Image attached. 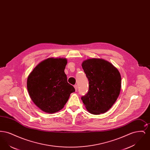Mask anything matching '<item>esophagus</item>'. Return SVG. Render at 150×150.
Instances as JSON below:
<instances>
[{"label":"esophagus","instance_id":"esophagus-1","mask_svg":"<svg viewBox=\"0 0 150 150\" xmlns=\"http://www.w3.org/2000/svg\"><path fill=\"white\" fill-rule=\"evenodd\" d=\"M74 88H75V91H76L78 90V86H77V85H75V86H74Z\"/></svg>","mask_w":150,"mask_h":150}]
</instances>
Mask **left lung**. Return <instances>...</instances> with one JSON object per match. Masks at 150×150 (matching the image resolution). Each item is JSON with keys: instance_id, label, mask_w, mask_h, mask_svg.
Segmentation results:
<instances>
[{"instance_id": "8db88e82", "label": "left lung", "mask_w": 150, "mask_h": 150, "mask_svg": "<svg viewBox=\"0 0 150 150\" xmlns=\"http://www.w3.org/2000/svg\"><path fill=\"white\" fill-rule=\"evenodd\" d=\"M82 67L89 81V90L81 100L94 115L103 114L112 106L121 89V75L111 63L100 58L83 61Z\"/></svg>"}]
</instances>
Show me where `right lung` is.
Segmentation results:
<instances>
[{"label": "right lung", "mask_w": 150, "mask_h": 150, "mask_svg": "<svg viewBox=\"0 0 150 150\" xmlns=\"http://www.w3.org/2000/svg\"><path fill=\"white\" fill-rule=\"evenodd\" d=\"M66 58H47L29 74L27 88L31 99L43 111L53 114L64 107L75 91L67 82L64 70Z\"/></svg>", "instance_id": "right-lung-1"}]
</instances>
